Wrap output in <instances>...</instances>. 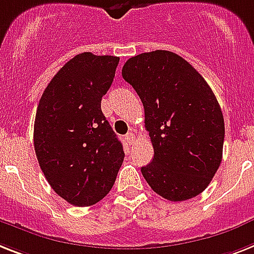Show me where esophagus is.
I'll use <instances>...</instances> for the list:
<instances>
[{"instance_id":"34e87169","label":"esophagus","mask_w":254,"mask_h":254,"mask_svg":"<svg viewBox=\"0 0 254 254\" xmlns=\"http://www.w3.org/2000/svg\"><path fill=\"white\" fill-rule=\"evenodd\" d=\"M125 141L129 143V145H131V143H134V141H135V134L131 133V131H129V133L125 135Z\"/></svg>"}]
</instances>
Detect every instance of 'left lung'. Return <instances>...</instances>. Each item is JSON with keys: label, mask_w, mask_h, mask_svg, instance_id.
Wrapping results in <instances>:
<instances>
[{"label": "left lung", "mask_w": 254, "mask_h": 254, "mask_svg": "<svg viewBox=\"0 0 254 254\" xmlns=\"http://www.w3.org/2000/svg\"><path fill=\"white\" fill-rule=\"evenodd\" d=\"M145 108L154 158L141 172L168 201L190 199L205 190L222 162L224 120L215 95L201 74L170 51L141 53L123 66Z\"/></svg>", "instance_id": "obj_1"}]
</instances>
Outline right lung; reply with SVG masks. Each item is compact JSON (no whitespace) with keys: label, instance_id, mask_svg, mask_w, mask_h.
<instances>
[{"label":"right lung","instance_id":"right-lung-1","mask_svg":"<svg viewBox=\"0 0 254 254\" xmlns=\"http://www.w3.org/2000/svg\"><path fill=\"white\" fill-rule=\"evenodd\" d=\"M119 61L77 55L49 82L36 109L34 146L40 168L53 190L74 206L104 198L124 162L123 143L100 104Z\"/></svg>","mask_w":254,"mask_h":254}]
</instances>
